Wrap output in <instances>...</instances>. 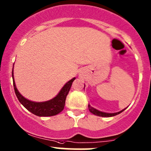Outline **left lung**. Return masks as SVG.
<instances>
[{"mask_svg":"<svg viewBox=\"0 0 151 151\" xmlns=\"http://www.w3.org/2000/svg\"><path fill=\"white\" fill-rule=\"evenodd\" d=\"M88 108H89V110L90 111V112H91L92 114L97 115V116H103V117H109V116H116V115L120 114V113H121L123 111H124L125 109H123V110H121L116 113H105V112H102V111H100L99 110H97V109L93 108V107L90 106L89 105H88Z\"/></svg>","mask_w":151,"mask_h":151,"instance_id":"obj_1","label":"left lung"}]
</instances>
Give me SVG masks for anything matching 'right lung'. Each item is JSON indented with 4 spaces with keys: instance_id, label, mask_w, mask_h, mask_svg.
Returning a JSON list of instances; mask_svg holds the SVG:
<instances>
[{
    "instance_id": "add662e5",
    "label": "right lung",
    "mask_w": 151,
    "mask_h": 151,
    "mask_svg": "<svg viewBox=\"0 0 151 151\" xmlns=\"http://www.w3.org/2000/svg\"><path fill=\"white\" fill-rule=\"evenodd\" d=\"M12 75V78L14 80L13 68ZM75 79L76 78H73V79L69 80L67 83H66L65 85L62 87L61 91H60V93L54 99L48 101L42 102V103H36V102L30 101L25 99L17 90L14 83V80H13V85L17 99L28 111L39 116H51L59 114L64 109L66 96L71 89L72 83Z\"/></svg>"
}]
</instances>
